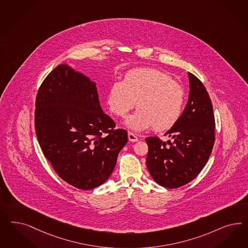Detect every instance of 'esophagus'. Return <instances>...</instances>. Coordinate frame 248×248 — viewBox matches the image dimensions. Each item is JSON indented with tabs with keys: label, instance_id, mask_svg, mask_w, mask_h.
<instances>
[{
	"label": "esophagus",
	"instance_id": "obj_1",
	"mask_svg": "<svg viewBox=\"0 0 248 248\" xmlns=\"http://www.w3.org/2000/svg\"><path fill=\"white\" fill-rule=\"evenodd\" d=\"M128 140L131 141V142H136V141L139 140V138H138L134 133H132V132H130V131H128Z\"/></svg>",
	"mask_w": 248,
	"mask_h": 248
}]
</instances>
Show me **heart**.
<instances>
[{
  "label": "heart",
  "instance_id": "1",
  "mask_svg": "<svg viewBox=\"0 0 248 248\" xmlns=\"http://www.w3.org/2000/svg\"><path fill=\"white\" fill-rule=\"evenodd\" d=\"M184 103V87L154 68L128 71L122 82L113 84L108 95L110 111L120 118L138 105L140 108L127 120L128 127L136 131L152 127L157 131L170 129L181 119Z\"/></svg>",
  "mask_w": 248,
  "mask_h": 248
}]
</instances>
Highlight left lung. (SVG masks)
Here are the masks:
<instances>
[{
    "instance_id": "left-lung-1",
    "label": "left lung",
    "mask_w": 248,
    "mask_h": 248,
    "mask_svg": "<svg viewBox=\"0 0 248 248\" xmlns=\"http://www.w3.org/2000/svg\"><path fill=\"white\" fill-rule=\"evenodd\" d=\"M188 75V103L175 126L165 133L173 140L166 143L158 137L146 138L147 168L157 184L169 189L185 185L200 173L216 140L215 115L207 90L198 78Z\"/></svg>"
}]
</instances>
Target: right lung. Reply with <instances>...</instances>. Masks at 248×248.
<instances>
[{
	"mask_svg": "<svg viewBox=\"0 0 248 248\" xmlns=\"http://www.w3.org/2000/svg\"><path fill=\"white\" fill-rule=\"evenodd\" d=\"M102 111L96 84L59 64L41 84L34 128L44 155L58 176L81 190L104 184L128 142L126 129Z\"/></svg>",
	"mask_w": 248,
	"mask_h": 248,
	"instance_id": "right-lung-1",
	"label": "right lung"
}]
</instances>
